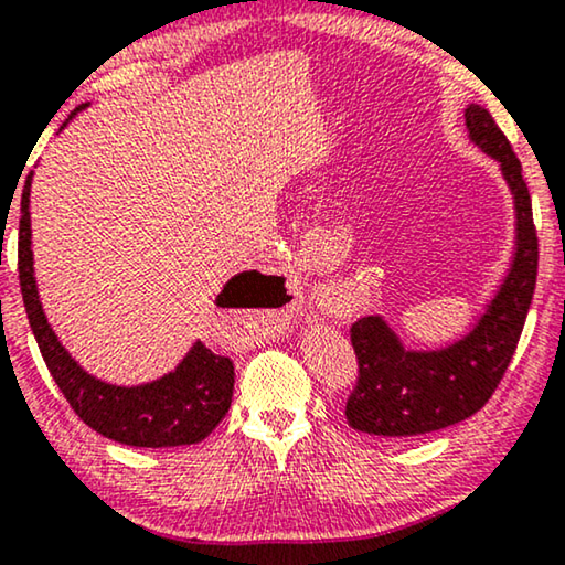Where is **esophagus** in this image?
Listing matches in <instances>:
<instances>
[{"label":"esophagus","instance_id":"esophagus-1","mask_svg":"<svg viewBox=\"0 0 565 565\" xmlns=\"http://www.w3.org/2000/svg\"><path fill=\"white\" fill-rule=\"evenodd\" d=\"M284 291H286V297H289V301H286V307H284V317L291 319V317H297L305 291H301V284L297 279H286L284 281Z\"/></svg>","mask_w":565,"mask_h":565}]
</instances>
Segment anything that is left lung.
<instances>
[{"label":"left lung","instance_id":"obj_1","mask_svg":"<svg viewBox=\"0 0 565 565\" xmlns=\"http://www.w3.org/2000/svg\"><path fill=\"white\" fill-rule=\"evenodd\" d=\"M471 141L502 167L518 213L515 260L490 307L467 337L434 352L403 350L381 317L350 327L358 383L344 416L358 431L375 436H420L475 416L492 398L523 334L537 279V233L523 167L487 108L465 111Z\"/></svg>","mask_w":565,"mask_h":565}]
</instances>
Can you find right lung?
Listing matches in <instances>:
<instances>
[{"label": "right lung", "mask_w": 565, "mask_h": 565, "mask_svg": "<svg viewBox=\"0 0 565 565\" xmlns=\"http://www.w3.org/2000/svg\"><path fill=\"white\" fill-rule=\"evenodd\" d=\"M30 184L32 172L22 188L20 243H17L20 289L42 360H45L50 375L65 395V401L71 403V408L78 414L83 424L106 436V439L126 446L162 449V446H184L205 439L231 408L235 383L233 360L215 355L205 344L195 342V348L177 365L174 373L159 377L154 383L121 388V385H108L88 375L57 342L40 305L35 271H32ZM250 274L258 276L256 271ZM250 274H241L231 279L221 297H217V305H238V301L231 299V294L238 281ZM260 279H271V276H260Z\"/></svg>", "instance_id": "right-lung-1"}]
</instances>
